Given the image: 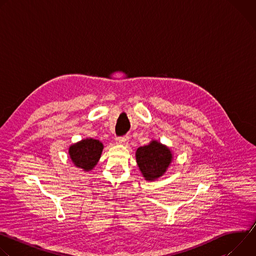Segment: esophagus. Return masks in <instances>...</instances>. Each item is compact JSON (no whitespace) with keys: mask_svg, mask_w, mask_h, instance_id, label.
Listing matches in <instances>:
<instances>
[{"mask_svg":"<svg viewBox=\"0 0 256 256\" xmlns=\"http://www.w3.org/2000/svg\"><path fill=\"white\" fill-rule=\"evenodd\" d=\"M116 140V142H118V144H128V136H118Z\"/></svg>","mask_w":256,"mask_h":256,"instance_id":"34e87169","label":"esophagus"}]
</instances>
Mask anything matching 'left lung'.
Segmentation results:
<instances>
[{"label": "left lung", "instance_id": "1", "mask_svg": "<svg viewBox=\"0 0 256 256\" xmlns=\"http://www.w3.org/2000/svg\"><path fill=\"white\" fill-rule=\"evenodd\" d=\"M136 162L146 180H155L162 176L168 168L172 154L170 150L157 140L150 144L140 147L136 153Z\"/></svg>", "mask_w": 256, "mask_h": 256}]
</instances>
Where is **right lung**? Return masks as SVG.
I'll list each match as a JSON object with an SVG mask.
<instances>
[{
    "instance_id": "obj_1",
    "label": "right lung",
    "mask_w": 256,
    "mask_h": 256,
    "mask_svg": "<svg viewBox=\"0 0 256 256\" xmlns=\"http://www.w3.org/2000/svg\"><path fill=\"white\" fill-rule=\"evenodd\" d=\"M103 150V144L97 140H83L68 149L70 157L77 167L85 171L91 170L100 159Z\"/></svg>"
}]
</instances>
